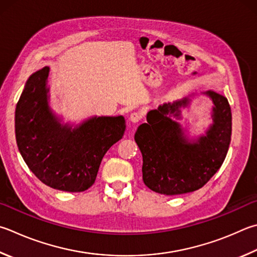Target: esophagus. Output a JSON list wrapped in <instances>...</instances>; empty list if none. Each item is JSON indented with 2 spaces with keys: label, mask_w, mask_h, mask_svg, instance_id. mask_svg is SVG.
Wrapping results in <instances>:
<instances>
[{
  "label": "esophagus",
  "mask_w": 257,
  "mask_h": 257,
  "mask_svg": "<svg viewBox=\"0 0 257 257\" xmlns=\"http://www.w3.org/2000/svg\"><path fill=\"white\" fill-rule=\"evenodd\" d=\"M141 119H142V115H141V113H138V112H133L129 116V120L132 121L133 123H138L139 121H141Z\"/></svg>",
  "instance_id": "34e87169"
}]
</instances>
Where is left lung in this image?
Masks as SVG:
<instances>
[{
	"label": "left lung",
	"mask_w": 257,
	"mask_h": 257,
	"mask_svg": "<svg viewBox=\"0 0 257 257\" xmlns=\"http://www.w3.org/2000/svg\"><path fill=\"white\" fill-rule=\"evenodd\" d=\"M212 101V123L206 134L190 141L181 120V109L190 97L164 103L147 113L135 141L143 155V180L154 192L176 195L207 183L225 161L231 138V110L228 100L213 91L202 93Z\"/></svg>",
	"instance_id": "8db88e82"
}]
</instances>
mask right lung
Masks as SVG:
<instances>
[{
	"mask_svg": "<svg viewBox=\"0 0 257 257\" xmlns=\"http://www.w3.org/2000/svg\"><path fill=\"white\" fill-rule=\"evenodd\" d=\"M49 67L28 78L16 108V139L23 161L50 188L82 192L93 185L105 153L122 138L123 115L63 123L49 104Z\"/></svg>",
	"mask_w": 257,
	"mask_h": 257,
	"instance_id": "right-lung-1",
	"label": "right lung"
}]
</instances>
